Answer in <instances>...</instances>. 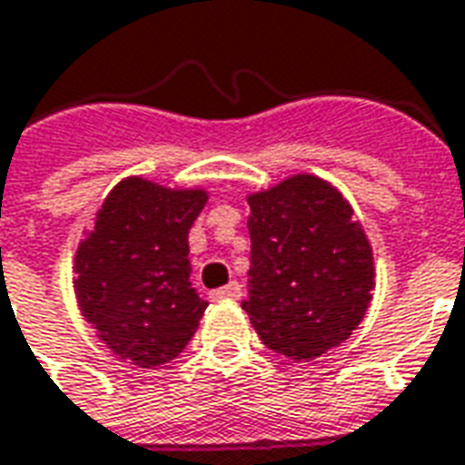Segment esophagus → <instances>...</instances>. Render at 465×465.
Returning a JSON list of instances; mask_svg holds the SVG:
<instances>
[{
	"instance_id": "esophagus-1",
	"label": "esophagus",
	"mask_w": 465,
	"mask_h": 465,
	"mask_svg": "<svg viewBox=\"0 0 465 465\" xmlns=\"http://www.w3.org/2000/svg\"><path fill=\"white\" fill-rule=\"evenodd\" d=\"M240 295H242V285H240L238 280L227 282L225 288H217V291H213V298H215V301H238Z\"/></svg>"
}]
</instances>
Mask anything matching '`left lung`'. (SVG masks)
Instances as JSON below:
<instances>
[{"label": "left lung", "instance_id": "8db88e82", "mask_svg": "<svg viewBox=\"0 0 465 465\" xmlns=\"http://www.w3.org/2000/svg\"><path fill=\"white\" fill-rule=\"evenodd\" d=\"M250 298L242 308L270 351L312 361L348 341L373 291V250L353 207L315 174L248 197Z\"/></svg>", "mask_w": 465, "mask_h": 465}]
</instances>
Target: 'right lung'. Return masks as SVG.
I'll list each match as a JSON object with an SVG mask.
<instances>
[{"label": "right lung", "mask_w": 465, "mask_h": 465, "mask_svg": "<svg viewBox=\"0 0 465 465\" xmlns=\"http://www.w3.org/2000/svg\"><path fill=\"white\" fill-rule=\"evenodd\" d=\"M207 193L127 177L102 203L74 255L82 315L122 361L170 363L193 341L207 302L190 282L187 232Z\"/></svg>", "instance_id": "obj_1"}]
</instances>
